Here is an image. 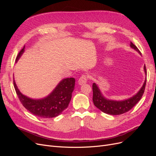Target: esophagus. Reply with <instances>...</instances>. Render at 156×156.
I'll return each mask as SVG.
<instances>
[{"instance_id":"esophagus-1","label":"esophagus","mask_w":156,"mask_h":156,"mask_svg":"<svg viewBox=\"0 0 156 156\" xmlns=\"http://www.w3.org/2000/svg\"><path fill=\"white\" fill-rule=\"evenodd\" d=\"M87 83V77L85 75H83L82 76L79 78L78 83L80 85H83V84H85Z\"/></svg>"}]
</instances>
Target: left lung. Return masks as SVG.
Listing matches in <instances>:
<instances>
[{"mask_svg":"<svg viewBox=\"0 0 156 156\" xmlns=\"http://www.w3.org/2000/svg\"><path fill=\"white\" fill-rule=\"evenodd\" d=\"M130 47L132 49L137 51L140 55H141L140 51L132 42L130 43ZM144 70L146 75V69L145 65L144 66ZM146 83V77L144 80L143 85L140 88L137 93L132 97L122 101L112 100L106 98L103 95V94L101 92L97 84L96 83H93L92 100L94 102V105L97 108H98L100 111L108 115H119L124 114V113L131 110L139 101L144 94Z\"/></svg>","mask_w":156,"mask_h":156,"instance_id":"1","label":"left lung"}]
</instances>
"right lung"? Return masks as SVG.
Here are the masks:
<instances>
[{"label": "right lung", "instance_id": "add662e5", "mask_svg": "<svg viewBox=\"0 0 156 156\" xmlns=\"http://www.w3.org/2000/svg\"><path fill=\"white\" fill-rule=\"evenodd\" d=\"M24 46L19 53L16 62H17L25 51ZM74 78L64 79L48 96L41 99H32L27 97L20 91L15 80L14 88L22 105L32 114L44 119H50L58 116L68 107L75 88Z\"/></svg>", "mask_w": 156, "mask_h": 156}]
</instances>
